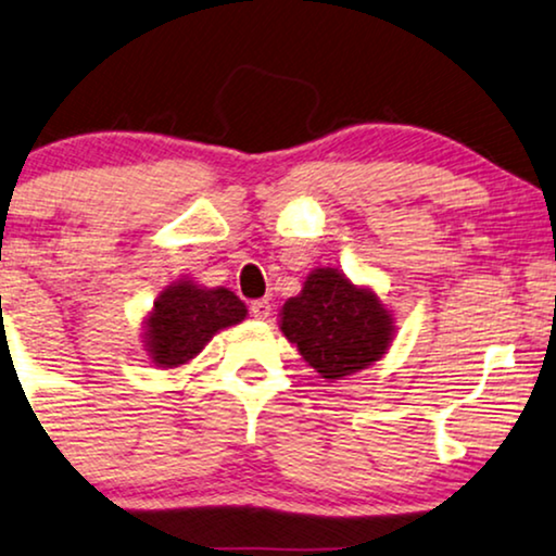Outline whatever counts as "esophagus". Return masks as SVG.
<instances>
[{
  "label": "esophagus",
  "instance_id": "esophagus-1",
  "mask_svg": "<svg viewBox=\"0 0 556 556\" xmlns=\"http://www.w3.org/2000/svg\"><path fill=\"white\" fill-rule=\"evenodd\" d=\"M251 315H254L256 320H266V317L271 315L269 300H254V302H251Z\"/></svg>",
  "mask_w": 556,
  "mask_h": 556
}]
</instances>
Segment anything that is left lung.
I'll list each match as a JSON object with an SVG mask.
<instances>
[{"label":"left lung","mask_w":556,"mask_h":556,"mask_svg":"<svg viewBox=\"0 0 556 556\" xmlns=\"http://www.w3.org/2000/svg\"><path fill=\"white\" fill-rule=\"evenodd\" d=\"M285 338L323 379L364 371L389 351L394 317L374 290L355 287L343 271L315 269L298 298L282 307Z\"/></svg>","instance_id":"8db88e82"}]
</instances>
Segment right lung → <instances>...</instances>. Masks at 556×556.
Segmentation results:
<instances>
[{
    "label": "right lung",
    "mask_w": 556,
    "mask_h": 556,
    "mask_svg": "<svg viewBox=\"0 0 556 556\" xmlns=\"http://www.w3.org/2000/svg\"><path fill=\"white\" fill-rule=\"evenodd\" d=\"M247 305L226 287L205 290L190 279L169 285L144 320V351L160 368L188 364L218 330L239 325Z\"/></svg>",
    "instance_id": "add662e5"
}]
</instances>
